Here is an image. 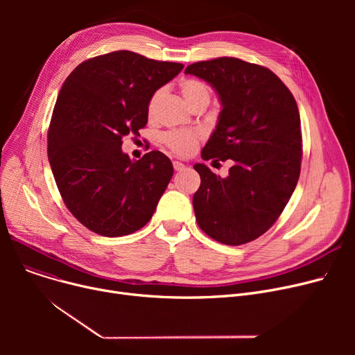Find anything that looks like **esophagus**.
Returning <instances> with one entry per match:
<instances>
[{
  "mask_svg": "<svg viewBox=\"0 0 355 355\" xmlns=\"http://www.w3.org/2000/svg\"><path fill=\"white\" fill-rule=\"evenodd\" d=\"M173 165H174V170H175V171H182V170H185V166H187V165H185V164L181 162V161H174Z\"/></svg>",
  "mask_w": 355,
  "mask_h": 355,
  "instance_id": "34e87169",
  "label": "esophagus"
}]
</instances>
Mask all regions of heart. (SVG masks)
<instances>
[{"label": "heart", "mask_w": 355, "mask_h": 355, "mask_svg": "<svg viewBox=\"0 0 355 355\" xmlns=\"http://www.w3.org/2000/svg\"><path fill=\"white\" fill-rule=\"evenodd\" d=\"M180 89L185 102H187L191 107L202 102L209 103L210 101L209 87L197 79H184L180 85ZM162 95H164L162 89H158L153 93L151 99L148 102L149 118H153L155 115L158 103L162 99ZM201 137L202 134L200 130H170V132L162 135V142L170 148L173 153L178 155H189L194 151V148L197 146V142Z\"/></svg>", "instance_id": "obj_1"}]
</instances>
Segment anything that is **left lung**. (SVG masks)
<instances>
[{
  "instance_id": "8db88e82",
  "label": "left lung",
  "mask_w": 355,
  "mask_h": 355,
  "mask_svg": "<svg viewBox=\"0 0 355 355\" xmlns=\"http://www.w3.org/2000/svg\"><path fill=\"white\" fill-rule=\"evenodd\" d=\"M185 73L211 85L221 103L201 158L233 161L226 178L194 165L201 178L193 197L196 220L223 245L249 243L273 226L300 178V110L291 90L263 66L218 58L193 63Z\"/></svg>"
}]
</instances>
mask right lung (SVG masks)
<instances>
[{
    "instance_id": "1",
    "label": "right lung",
    "mask_w": 355,
    "mask_h": 355,
    "mask_svg": "<svg viewBox=\"0 0 355 355\" xmlns=\"http://www.w3.org/2000/svg\"><path fill=\"white\" fill-rule=\"evenodd\" d=\"M181 63L119 50L80 63L64 80L47 135L60 196L85 227L105 237L142 229L153 217L174 168L159 151L130 161L122 138L139 135L153 93Z\"/></svg>"
}]
</instances>
